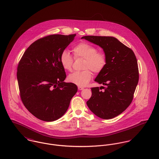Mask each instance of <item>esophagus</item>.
Segmentation results:
<instances>
[{
  "mask_svg": "<svg viewBox=\"0 0 159 159\" xmlns=\"http://www.w3.org/2000/svg\"><path fill=\"white\" fill-rule=\"evenodd\" d=\"M78 89L81 91V90H83L84 89V88L83 87H81V86H78Z\"/></svg>",
  "mask_w": 159,
  "mask_h": 159,
  "instance_id": "34e87169",
  "label": "esophagus"
}]
</instances>
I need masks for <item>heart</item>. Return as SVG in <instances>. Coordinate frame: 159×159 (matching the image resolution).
<instances>
[{"label": "heart", "mask_w": 159, "mask_h": 159, "mask_svg": "<svg viewBox=\"0 0 159 159\" xmlns=\"http://www.w3.org/2000/svg\"><path fill=\"white\" fill-rule=\"evenodd\" d=\"M75 59H84L81 71H75L68 76V81L79 86H85L91 80L92 70L94 73L102 72L106 67L107 58L105 52L98 51L97 48L87 42H81L73 49ZM73 58L67 50H64L60 56L61 64L66 71H71Z\"/></svg>", "instance_id": "b5f03b06"}]
</instances>
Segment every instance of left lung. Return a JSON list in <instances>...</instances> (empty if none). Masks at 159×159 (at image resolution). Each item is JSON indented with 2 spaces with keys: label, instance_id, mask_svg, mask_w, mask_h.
<instances>
[{
  "label": "left lung",
  "instance_id": "8db88e82",
  "mask_svg": "<svg viewBox=\"0 0 159 159\" xmlns=\"http://www.w3.org/2000/svg\"><path fill=\"white\" fill-rule=\"evenodd\" d=\"M103 49L107 63L95 81L102 86L92 88L87 102L91 111L98 117L110 119L124 111L131 104L139 80V71L134 51L113 37L84 36ZM102 89L104 91H100Z\"/></svg>",
  "mask_w": 159,
  "mask_h": 159
}]
</instances>
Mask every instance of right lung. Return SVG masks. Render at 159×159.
Masks as SVG:
<instances>
[{
  "label": "right lung",
  "instance_id": "obj_1",
  "mask_svg": "<svg viewBox=\"0 0 159 159\" xmlns=\"http://www.w3.org/2000/svg\"><path fill=\"white\" fill-rule=\"evenodd\" d=\"M76 34L49 35L28 47L17 68L21 101L37 118L51 122L61 117L78 91L76 84L65 83V70L60 62L61 52Z\"/></svg>",
  "mask_w": 159,
  "mask_h": 159
}]
</instances>
